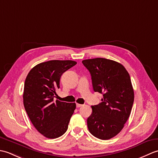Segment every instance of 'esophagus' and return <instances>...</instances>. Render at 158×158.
<instances>
[{
  "label": "esophagus",
  "instance_id": "obj_1",
  "mask_svg": "<svg viewBox=\"0 0 158 158\" xmlns=\"http://www.w3.org/2000/svg\"><path fill=\"white\" fill-rule=\"evenodd\" d=\"M76 106H77V108H79V107H81V106H83V105H81V104H79V103H77V104H76Z\"/></svg>",
  "mask_w": 158,
  "mask_h": 158
}]
</instances>
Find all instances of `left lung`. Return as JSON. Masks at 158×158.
Returning a JSON list of instances; mask_svg holds the SVG:
<instances>
[{"instance_id": "obj_1", "label": "left lung", "mask_w": 158, "mask_h": 158, "mask_svg": "<svg viewBox=\"0 0 158 158\" xmlns=\"http://www.w3.org/2000/svg\"><path fill=\"white\" fill-rule=\"evenodd\" d=\"M82 63L91 75L94 91L103 95L101 102L92 106L88 130L96 138L110 139L123 129L132 108L135 94L130 75L122 64L111 60L97 58Z\"/></svg>"}]
</instances>
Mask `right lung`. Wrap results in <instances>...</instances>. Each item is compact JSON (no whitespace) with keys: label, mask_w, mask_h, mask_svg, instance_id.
Here are the masks:
<instances>
[{"label":"right lung","mask_w":158,"mask_h":158,"mask_svg":"<svg viewBox=\"0 0 158 158\" xmlns=\"http://www.w3.org/2000/svg\"><path fill=\"white\" fill-rule=\"evenodd\" d=\"M77 64L73 60H50L40 63L26 77L23 102L33 126L48 139L64 134L76 104L53 100L62 74Z\"/></svg>","instance_id":"add662e5"}]
</instances>
